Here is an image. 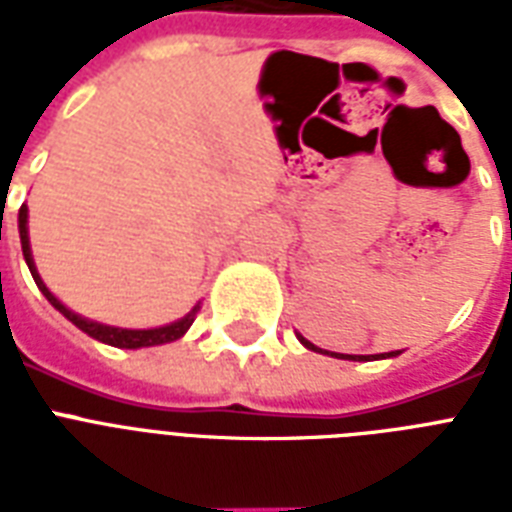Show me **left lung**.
Listing matches in <instances>:
<instances>
[{
	"label": "left lung",
	"mask_w": 512,
	"mask_h": 512,
	"mask_svg": "<svg viewBox=\"0 0 512 512\" xmlns=\"http://www.w3.org/2000/svg\"><path fill=\"white\" fill-rule=\"evenodd\" d=\"M300 342H303L305 348H311V350H319V353H329V350H321V348H316V345H313V342H308V340H303V337H300ZM329 356H337V353H329ZM388 356H398V350L396 353H388ZM337 358H350V361H366V358L369 356H337ZM374 358V356H372ZM377 358H385V353H382V356H377Z\"/></svg>",
	"instance_id": "left-lung-1"
}]
</instances>
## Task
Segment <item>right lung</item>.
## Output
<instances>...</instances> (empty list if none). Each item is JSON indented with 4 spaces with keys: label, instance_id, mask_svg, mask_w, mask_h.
Masks as SVG:
<instances>
[{
    "label": "right lung",
    "instance_id": "obj_1",
    "mask_svg": "<svg viewBox=\"0 0 512 512\" xmlns=\"http://www.w3.org/2000/svg\"><path fill=\"white\" fill-rule=\"evenodd\" d=\"M28 209L26 204L20 207L18 212V228H20V244H23V257H26L28 263V271H31V276H34L36 287L42 289V295L50 300L55 308H58L63 316H66L71 324H76V327L82 329V332H87L90 337H95V340L106 342V345H114V348H148V345H162V342H172L177 340V337H183L185 332H188V327L193 324V316H196V311L199 308H193L185 319L175 321V324H170V327H159V329H116V327H106V324H95V321H87L82 319V316H76V313H71L66 308V305L60 303L58 297L52 295L50 289L44 287L42 279H39V273H36L34 268V260H31V247H28Z\"/></svg>",
    "mask_w": 512,
    "mask_h": 512
}]
</instances>
